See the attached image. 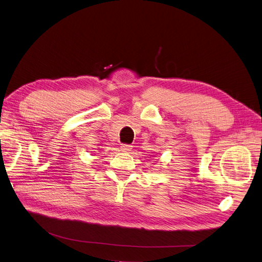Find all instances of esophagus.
I'll return each instance as SVG.
<instances>
[{"label":"esophagus","instance_id":"1","mask_svg":"<svg viewBox=\"0 0 262 262\" xmlns=\"http://www.w3.org/2000/svg\"><path fill=\"white\" fill-rule=\"evenodd\" d=\"M131 149L132 146L130 144H121V150H123V152H129Z\"/></svg>","mask_w":262,"mask_h":262}]
</instances>
